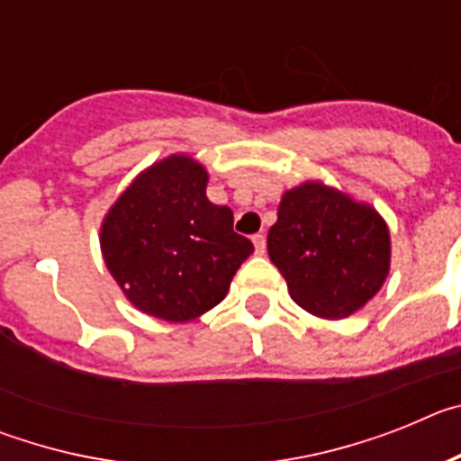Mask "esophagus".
<instances>
[{"label": "esophagus", "mask_w": 461, "mask_h": 461, "mask_svg": "<svg viewBox=\"0 0 461 461\" xmlns=\"http://www.w3.org/2000/svg\"><path fill=\"white\" fill-rule=\"evenodd\" d=\"M251 240H254L256 254H258V256H263V254H266V235H263V233H256L254 238H251Z\"/></svg>", "instance_id": "obj_1"}]
</instances>
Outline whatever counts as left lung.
Wrapping results in <instances>:
<instances>
[{
  "label": "left lung",
  "mask_w": 461,
  "mask_h": 461,
  "mask_svg": "<svg viewBox=\"0 0 461 461\" xmlns=\"http://www.w3.org/2000/svg\"><path fill=\"white\" fill-rule=\"evenodd\" d=\"M267 254L300 307L337 321L365 307L383 286L390 233L372 205L304 182L281 198Z\"/></svg>",
  "instance_id": "8db88e82"
}]
</instances>
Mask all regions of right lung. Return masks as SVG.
Segmentation results:
<instances>
[{"label":"right lung","instance_id":"obj_1","mask_svg":"<svg viewBox=\"0 0 461 461\" xmlns=\"http://www.w3.org/2000/svg\"><path fill=\"white\" fill-rule=\"evenodd\" d=\"M207 170L186 154L149 166L101 223L105 267L129 303L185 323L217 307L254 244L233 212L207 201Z\"/></svg>","mask_w":461,"mask_h":461}]
</instances>
